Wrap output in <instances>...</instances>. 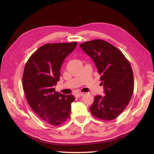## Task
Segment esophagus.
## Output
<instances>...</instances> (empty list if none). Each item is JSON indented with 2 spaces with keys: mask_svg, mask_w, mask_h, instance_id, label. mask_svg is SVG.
<instances>
[{
  "mask_svg": "<svg viewBox=\"0 0 154 154\" xmlns=\"http://www.w3.org/2000/svg\"><path fill=\"white\" fill-rule=\"evenodd\" d=\"M83 94H84L83 93H77L75 94V97H76V98H79V97H82Z\"/></svg>",
  "mask_w": 154,
  "mask_h": 154,
  "instance_id": "34e87169",
  "label": "esophagus"
}]
</instances>
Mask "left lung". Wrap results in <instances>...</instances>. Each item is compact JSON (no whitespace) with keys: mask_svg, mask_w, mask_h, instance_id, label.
Masks as SVG:
<instances>
[{"mask_svg":"<svg viewBox=\"0 0 154 154\" xmlns=\"http://www.w3.org/2000/svg\"><path fill=\"white\" fill-rule=\"evenodd\" d=\"M79 46L95 63L105 95L94 97L91 112L100 120L116 119L132 96L134 84L131 65L119 49L104 40L86 42Z\"/></svg>","mask_w":154,"mask_h":154,"instance_id":"obj_1","label":"left lung"}]
</instances>
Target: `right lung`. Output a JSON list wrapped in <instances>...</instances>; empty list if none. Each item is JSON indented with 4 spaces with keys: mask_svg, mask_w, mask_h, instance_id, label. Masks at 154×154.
Returning a JSON list of instances; mask_svg holds the SVG:
<instances>
[{
    "mask_svg": "<svg viewBox=\"0 0 154 154\" xmlns=\"http://www.w3.org/2000/svg\"><path fill=\"white\" fill-rule=\"evenodd\" d=\"M77 42L42 45L28 59L22 77V85L28 103L34 112L52 126L64 123L70 116L72 94L55 91L60 81V69Z\"/></svg>",
    "mask_w": 154,
    "mask_h": 154,
    "instance_id": "1",
    "label": "right lung"
}]
</instances>
